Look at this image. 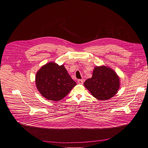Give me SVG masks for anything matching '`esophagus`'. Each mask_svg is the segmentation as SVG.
I'll return each instance as SVG.
<instances>
[{
  "mask_svg": "<svg viewBox=\"0 0 148 148\" xmlns=\"http://www.w3.org/2000/svg\"><path fill=\"white\" fill-rule=\"evenodd\" d=\"M83 82H84V81L82 79H79L77 81V83L79 84H83Z\"/></svg>",
  "mask_w": 148,
  "mask_h": 148,
  "instance_id": "1",
  "label": "esophagus"
}]
</instances>
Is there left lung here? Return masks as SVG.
<instances>
[{
  "label": "left lung",
  "instance_id": "8db88e82",
  "mask_svg": "<svg viewBox=\"0 0 148 148\" xmlns=\"http://www.w3.org/2000/svg\"><path fill=\"white\" fill-rule=\"evenodd\" d=\"M84 86L99 100L113 97L120 86L119 77L114 71L105 66L96 67L91 78L84 82Z\"/></svg>",
  "mask_w": 148,
  "mask_h": 148
}]
</instances>
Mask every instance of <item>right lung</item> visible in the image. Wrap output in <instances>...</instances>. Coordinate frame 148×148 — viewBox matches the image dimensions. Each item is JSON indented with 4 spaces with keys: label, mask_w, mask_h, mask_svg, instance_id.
<instances>
[{
    "label": "right lung",
    "mask_w": 148,
    "mask_h": 148,
    "mask_svg": "<svg viewBox=\"0 0 148 148\" xmlns=\"http://www.w3.org/2000/svg\"><path fill=\"white\" fill-rule=\"evenodd\" d=\"M38 90L43 97L51 101L64 98L75 85L64 65L50 62L41 67L35 78Z\"/></svg>",
    "instance_id": "right-lung-1"
}]
</instances>
